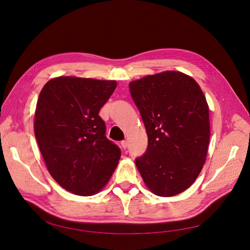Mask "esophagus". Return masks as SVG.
<instances>
[{
    "mask_svg": "<svg viewBox=\"0 0 250 250\" xmlns=\"http://www.w3.org/2000/svg\"><path fill=\"white\" fill-rule=\"evenodd\" d=\"M121 146H122V148H123V149H126V148H127V146H128V143H127V141H122V142H121Z\"/></svg>",
    "mask_w": 250,
    "mask_h": 250,
    "instance_id": "1",
    "label": "esophagus"
}]
</instances>
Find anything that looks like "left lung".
<instances>
[{
  "label": "left lung",
  "mask_w": 250,
  "mask_h": 250,
  "mask_svg": "<svg viewBox=\"0 0 250 250\" xmlns=\"http://www.w3.org/2000/svg\"><path fill=\"white\" fill-rule=\"evenodd\" d=\"M129 89L148 135L145 154L135 158L144 183L162 197L186 191L206 163L210 135L200 86L184 73L167 71L131 81Z\"/></svg>",
  "instance_id": "8db88e82"
}]
</instances>
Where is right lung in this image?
<instances>
[{
    "label": "right lung",
    "mask_w": 250,
    "mask_h": 250,
    "mask_svg": "<svg viewBox=\"0 0 250 250\" xmlns=\"http://www.w3.org/2000/svg\"><path fill=\"white\" fill-rule=\"evenodd\" d=\"M115 80L62 76L48 81L37 100L34 134L49 173L66 191L92 196L105 187L121 157L99 116Z\"/></svg>",
    "instance_id": "obj_1"
}]
</instances>
